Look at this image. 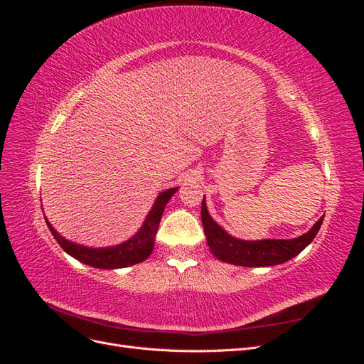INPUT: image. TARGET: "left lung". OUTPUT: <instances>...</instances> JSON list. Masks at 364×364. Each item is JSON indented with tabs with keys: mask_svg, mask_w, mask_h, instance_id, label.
<instances>
[{
	"mask_svg": "<svg viewBox=\"0 0 364 364\" xmlns=\"http://www.w3.org/2000/svg\"><path fill=\"white\" fill-rule=\"evenodd\" d=\"M202 223L208 246L220 261L243 267H264L285 262L301 253L317 235L323 223V215L306 234L293 240L243 241L230 237L209 215L205 202H202Z\"/></svg>",
	"mask_w": 364,
	"mask_h": 364,
	"instance_id": "1",
	"label": "left lung"
}]
</instances>
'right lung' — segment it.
Instances as JSON below:
<instances>
[{"label":"right lung","mask_w":364,"mask_h":364,"mask_svg":"<svg viewBox=\"0 0 364 364\" xmlns=\"http://www.w3.org/2000/svg\"><path fill=\"white\" fill-rule=\"evenodd\" d=\"M176 190L178 188H171L161 193L158 196L155 205H153L151 211L149 213L144 225H142V228L138 230V234L132 237L130 240H127L126 243L115 247L91 249L80 245H74L71 241L60 237L59 232H56L54 228L50 225V222H47V218L46 222L51 230L53 237L56 238V241L59 243V246L65 252L70 253L71 257L87 264V266H92L97 269H119V267L134 266V264L147 259L151 253L164 208L168 203L170 197L176 193Z\"/></svg>","instance_id":"1"}]
</instances>
